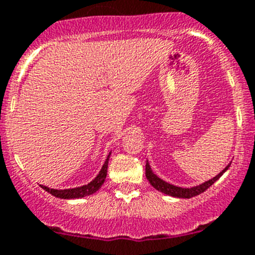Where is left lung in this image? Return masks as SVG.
I'll list each match as a JSON object with an SVG mask.
<instances>
[{"mask_svg":"<svg viewBox=\"0 0 255 255\" xmlns=\"http://www.w3.org/2000/svg\"><path fill=\"white\" fill-rule=\"evenodd\" d=\"M229 166H230V165H228V166L225 167L224 170H222L219 175H216L213 179H211V180H208V182L203 183V184H199L198 187H193V188L175 187V185H171V184H169V183L164 182V180H161L159 176H156L155 174L152 173V170H151V167H150V165H148V162H146V178H147V180L150 182V184L152 185L155 189L159 190V192H162V193H165V194H169V196H171V197H178V198H192V197L198 196V194L203 193L206 189H208V188H210L213 183L216 182L217 179H219L220 176L225 173V171L228 170Z\"/></svg>","mask_w":255,"mask_h":255,"instance_id":"8db88e82","label":"left lung"}]
</instances>
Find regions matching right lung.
I'll return each instance as SVG.
<instances>
[{"label": "right lung", "instance_id": "add662e5", "mask_svg": "<svg viewBox=\"0 0 255 255\" xmlns=\"http://www.w3.org/2000/svg\"><path fill=\"white\" fill-rule=\"evenodd\" d=\"M109 156H111V153L108 155L107 160H105V162H104V165H103L100 173L98 174V176L94 179L93 182L89 183V184L82 185V187H79V188H72V189H62V190L61 189H50V188L44 187V185H42V188L45 190V192L50 193L52 196L57 197V198L71 199V198H81V197L90 196V194L95 193L96 190L100 189V187H102L103 183H104L105 178H107Z\"/></svg>", "mask_w": 255, "mask_h": 255}]
</instances>
